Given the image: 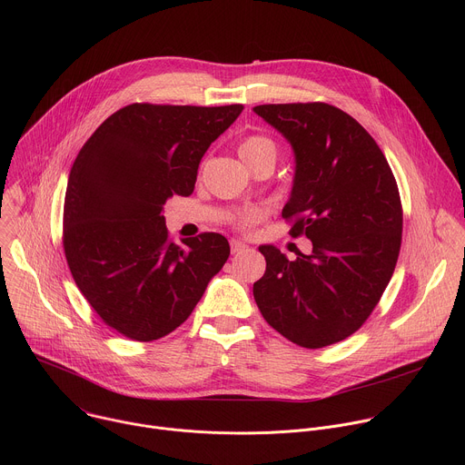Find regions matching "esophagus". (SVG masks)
I'll return each instance as SVG.
<instances>
[{"label":"esophagus","mask_w":465,"mask_h":465,"mask_svg":"<svg viewBox=\"0 0 465 465\" xmlns=\"http://www.w3.org/2000/svg\"><path fill=\"white\" fill-rule=\"evenodd\" d=\"M230 246H232V253H239V252H242V250L248 248L246 242L237 241V239H232V241H230Z\"/></svg>","instance_id":"esophagus-1"}]
</instances>
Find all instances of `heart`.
<instances>
[{"instance_id":"heart-1","label":"heart","mask_w":465,"mask_h":465,"mask_svg":"<svg viewBox=\"0 0 465 465\" xmlns=\"http://www.w3.org/2000/svg\"><path fill=\"white\" fill-rule=\"evenodd\" d=\"M239 156L242 158V162L246 165H250V163H253L257 160H262V158L276 160L278 149H276V143L267 136H248L239 145ZM259 219H261V212L248 210V212H242L239 215V224L241 226H250V224L257 223Z\"/></svg>"}]
</instances>
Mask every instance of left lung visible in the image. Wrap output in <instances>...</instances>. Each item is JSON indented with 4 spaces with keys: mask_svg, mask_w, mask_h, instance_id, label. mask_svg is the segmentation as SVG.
I'll return each mask as SVG.
<instances>
[{
    "mask_svg": "<svg viewBox=\"0 0 465 465\" xmlns=\"http://www.w3.org/2000/svg\"><path fill=\"white\" fill-rule=\"evenodd\" d=\"M253 112L289 142L294 176L283 219L312 242L289 261L261 244L267 271L253 298L278 333L318 350L344 341L381 300L401 248L403 210L391 169L368 132L325 103L261 104Z\"/></svg>",
    "mask_w": 465,
    "mask_h": 465,
    "instance_id": "1",
    "label": "left lung"
}]
</instances>
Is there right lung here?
Listing matches in <instances>:
<instances>
[{
  "instance_id": "obj_1",
  "label": "right lung",
  "mask_w": 465,
  "mask_h": 465,
  "mask_svg": "<svg viewBox=\"0 0 465 465\" xmlns=\"http://www.w3.org/2000/svg\"><path fill=\"white\" fill-rule=\"evenodd\" d=\"M242 108L128 104L75 158L64 201L65 259L83 296L121 335H169L226 262L221 233L171 242L163 206L193 193L198 163Z\"/></svg>"
}]
</instances>
